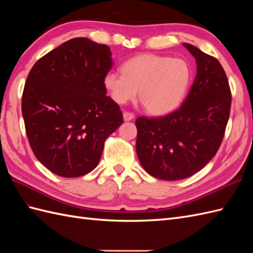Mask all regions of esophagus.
Returning a JSON list of instances; mask_svg holds the SVG:
<instances>
[{
  "mask_svg": "<svg viewBox=\"0 0 253 253\" xmlns=\"http://www.w3.org/2000/svg\"><path fill=\"white\" fill-rule=\"evenodd\" d=\"M123 117H124V121H125V122H129V121L133 120L135 115H133L132 113H129V112H124Z\"/></svg>",
  "mask_w": 253,
  "mask_h": 253,
  "instance_id": "obj_1",
  "label": "esophagus"
}]
</instances>
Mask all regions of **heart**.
Returning <instances> with one entry per match:
<instances>
[{
  "mask_svg": "<svg viewBox=\"0 0 253 253\" xmlns=\"http://www.w3.org/2000/svg\"><path fill=\"white\" fill-rule=\"evenodd\" d=\"M191 69L182 58L159 54H140L122 65V74L109 72L104 87L118 104L139 100L152 115H166L184 100L189 88Z\"/></svg>",
  "mask_w": 253,
  "mask_h": 253,
  "instance_id": "obj_1",
  "label": "heart"
}]
</instances>
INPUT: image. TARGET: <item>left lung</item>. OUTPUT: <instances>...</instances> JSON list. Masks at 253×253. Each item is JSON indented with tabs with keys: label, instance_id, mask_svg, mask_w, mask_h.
<instances>
[{
	"label": "left lung",
	"instance_id": "left-lung-1",
	"mask_svg": "<svg viewBox=\"0 0 253 253\" xmlns=\"http://www.w3.org/2000/svg\"><path fill=\"white\" fill-rule=\"evenodd\" d=\"M196 58L197 76L178 110L139 117L136 151L142 168L163 180H179L203 169L221 146L232 94L221 64L197 46L182 43Z\"/></svg>",
	"mask_w": 253,
	"mask_h": 253
}]
</instances>
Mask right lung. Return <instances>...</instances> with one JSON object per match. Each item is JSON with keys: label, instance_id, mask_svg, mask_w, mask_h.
<instances>
[{"label": "right lung", "instance_id": "add662e5", "mask_svg": "<svg viewBox=\"0 0 253 253\" xmlns=\"http://www.w3.org/2000/svg\"><path fill=\"white\" fill-rule=\"evenodd\" d=\"M113 64L109 46L75 38L31 68L21 113L32 151L52 173H90L105 139L123 124L120 106L105 95L103 79Z\"/></svg>", "mask_w": 253, "mask_h": 253}]
</instances>
